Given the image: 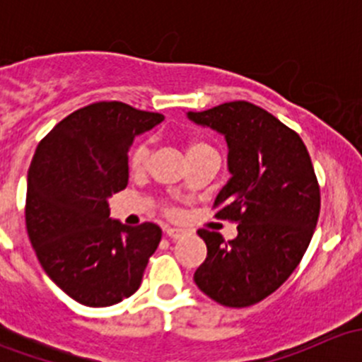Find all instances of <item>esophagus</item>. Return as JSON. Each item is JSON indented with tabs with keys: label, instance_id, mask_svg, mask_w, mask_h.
Returning <instances> with one entry per match:
<instances>
[{
	"label": "esophagus",
	"instance_id": "1",
	"mask_svg": "<svg viewBox=\"0 0 362 362\" xmlns=\"http://www.w3.org/2000/svg\"><path fill=\"white\" fill-rule=\"evenodd\" d=\"M164 233H166L168 238L171 240H178L184 236V229H178V228H166L164 229Z\"/></svg>",
	"mask_w": 362,
	"mask_h": 362
}]
</instances>
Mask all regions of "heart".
I'll use <instances>...</instances> for the list:
<instances>
[{
	"label": "heart",
	"instance_id": "heart-1",
	"mask_svg": "<svg viewBox=\"0 0 362 362\" xmlns=\"http://www.w3.org/2000/svg\"><path fill=\"white\" fill-rule=\"evenodd\" d=\"M203 151H211V147L208 144H204L202 140H191L187 144V158L192 154H198ZM148 158H151V145L148 141H141L134 147V151L131 152L129 166L133 171H144L148 164Z\"/></svg>",
	"mask_w": 362,
	"mask_h": 362
}]
</instances>
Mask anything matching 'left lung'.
Listing matches in <instances>:
<instances>
[{"label": "left lung", "mask_w": 362, "mask_h": 362, "mask_svg": "<svg viewBox=\"0 0 362 362\" xmlns=\"http://www.w3.org/2000/svg\"><path fill=\"white\" fill-rule=\"evenodd\" d=\"M187 117L224 134L231 178L215 199V217L238 224L229 242L199 229L208 252L194 282L224 306L255 305L289 279L315 231L320 189L312 159L296 131L249 101Z\"/></svg>", "instance_id": "1"}]
</instances>
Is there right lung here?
<instances>
[{"label":"right lung","mask_w":362,"mask_h":362,"mask_svg":"<svg viewBox=\"0 0 362 362\" xmlns=\"http://www.w3.org/2000/svg\"><path fill=\"white\" fill-rule=\"evenodd\" d=\"M163 119L100 101L69 113L36 147L25 228L47 275L80 305L110 306L136 293L158 249L159 226L112 221L108 198L126 189L134 138Z\"/></svg>","instance_id":"add662e5"}]
</instances>
